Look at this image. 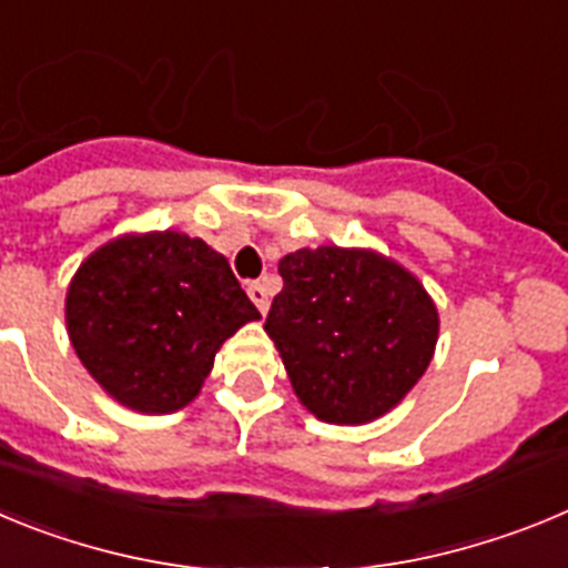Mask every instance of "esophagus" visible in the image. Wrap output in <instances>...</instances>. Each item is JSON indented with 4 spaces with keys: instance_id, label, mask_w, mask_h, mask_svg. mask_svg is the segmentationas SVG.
Here are the masks:
<instances>
[{
    "instance_id": "obj_1",
    "label": "esophagus",
    "mask_w": 568,
    "mask_h": 568,
    "mask_svg": "<svg viewBox=\"0 0 568 568\" xmlns=\"http://www.w3.org/2000/svg\"><path fill=\"white\" fill-rule=\"evenodd\" d=\"M247 295H250V298H253V304H255V307H258L261 315L267 313L270 293H267V287L261 284V281H253V284H247Z\"/></svg>"
}]
</instances>
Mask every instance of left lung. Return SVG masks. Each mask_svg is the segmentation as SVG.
Segmentation results:
<instances>
[{"label":"left lung","mask_w":568,"mask_h":568,"mask_svg":"<svg viewBox=\"0 0 568 568\" xmlns=\"http://www.w3.org/2000/svg\"><path fill=\"white\" fill-rule=\"evenodd\" d=\"M264 329L293 393L318 420L361 426L406 398L438 344L433 295L395 258L366 247L295 250Z\"/></svg>","instance_id":"obj_1"}]
</instances>
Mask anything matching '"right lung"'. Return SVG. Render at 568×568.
<instances>
[{
    "label": "right lung",
    "mask_w": 568,
    "mask_h": 568,
    "mask_svg": "<svg viewBox=\"0 0 568 568\" xmlns=\"http://www.w3.org/2000/svg\"><path fill=\"white\" fill-rule=\"evenodd\" d=\"M258 318L227 258L175 230L104 241L64 295L68 338L90 378L144 415L195 400L224 341Z\"/></svg>",
    "instance_id": "right-lung-1"
}]
</instances>
